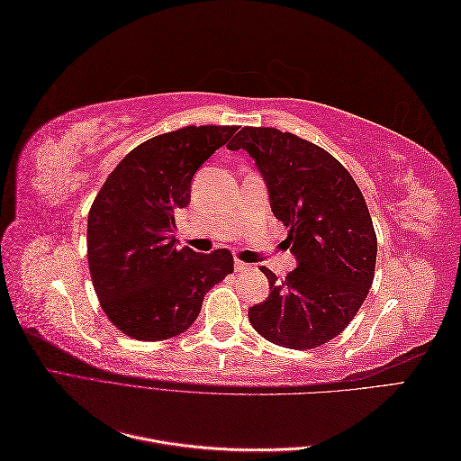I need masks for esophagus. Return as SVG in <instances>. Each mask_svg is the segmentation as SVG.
I'll list each match as a JSON object with an SVG mask.
<instances>
[{"label":"esophagus","mask_w":461,"mask_h":461,"mask_svg":"<svg viewBox=\"0 0 461 461\" xmlns=\"http://www.w3.org/2000/svg\"><path fill=\"white\" fill-rule=\"evenodd\" d=\"M248 269H249L248 263H244V261H240V259H234V271H236V273H246Z\"/></svg>","instance_id":"esophagus-1"}]
</instances>
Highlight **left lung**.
<instances>
[{
  "instance_id": "obj_1",
  "label": "left lung",
  "mask_w": 461,
  "mask_h": 461,
  "mask_svg": "<svg viewBox=\"0 0 461 461\" xmlns=\"http://www.w3.org/2000/svg\"><path fill=\"white\" fill-rule=\"evenodd\" d=\"M240 148L256 161L296 258L285 278L261 267L271 294L249 308V323L276 346L310 350L339 337L367 298L376 261L367 203L329 151L296 134L244 127L229 144Z\"/></svg>"
}]
</instances>
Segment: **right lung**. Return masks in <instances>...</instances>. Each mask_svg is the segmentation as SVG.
Listing matches in <instances>:
<instances>
[{"label":"right lung","mask_w":461,"mask_h":461,"mask_svg":"<svg viewBox=\"0 0 461 461\" xmlns=\"http://www.w3.org/2000/svg\"><path fill=\"white\" fill-rule=\"evenodd\" d=\"M236 127H185L149 138L115 167L88 213V265L107 319L129 337L167 340L200 315L203 296L234 271L229 249L176 248L175 212L194 173Z\"/></svg>","instance_id":"obj_1"}]
</instances>
